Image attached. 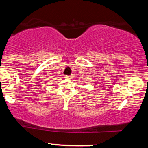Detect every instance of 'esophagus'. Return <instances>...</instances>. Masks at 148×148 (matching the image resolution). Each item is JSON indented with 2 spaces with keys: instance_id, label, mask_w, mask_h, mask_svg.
<instances>
[{
  "instance_id": "obj_1",
  "label": "esophagus",
  "mask_w": 148,
  "mask_h": 148,
  "mask_svg": "<svg viewBox=\"0 0 148 148\" xmlns=\"http://www.w3.org/2000/svg\"><path fill=\"white\" fill-rule=\"evenodd\" d=\"M64 78H65L66 79H71L72 77L71 76H65V77Z\"/></svg>"
}]
</instances>
